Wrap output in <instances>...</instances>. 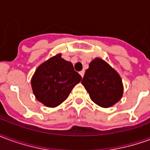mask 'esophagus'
<instances>
[{
  "instance_id": "1",
  "label": "esophagus",
  "mask_w": 150,
  "mask_h": 150,
  "mask_svg": "<svg viewBox=\"0 0 150 150\" xmlns=\"http://www.w3.org/2000/svg\"><path fill=\"white\" fill-rule=\"evenodd\" d=\"M84 73H85L84 71H81L79 72V74H80V75H81L82 77H83V75H84Z\"/></svg>"
}]
</instances>
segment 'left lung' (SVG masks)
Here are the masks:
<instances>
[{"mask_svg":"<svg viewBox=\"0 0 150 150\" xmlns=\"http://www.w3.org/2000/svg\"><path fill=\"white\" fill-rule=\"evenodd\" d=\"M81 83L91 100L102 108L112 107L122 97L124 88L120 76L100 58L90 62Z\"/></svg>","mask_w":150,"mask_h":150,"instance_id":"obj_1","label":"left lung"}]
</instances>
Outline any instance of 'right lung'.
Here are the masks:
<instances>
[{
  "label": "right lung",
  "instance_id": "add662e5",
  "mask_svg": "<svg viewBox=\"0 0 150 150\" xmlns=\"http://www.w3.org/2000/svg\"><path fill=\"white\" fill-rule=\"evenodd\" d=\"M61 56L58 54L42 63L31 79L35 97L46 107L55 108L62 104L82 79L71 62Z\"/></svg>",
  "mask_w": 150,
  "mask_h": 150
}]
</instances>
